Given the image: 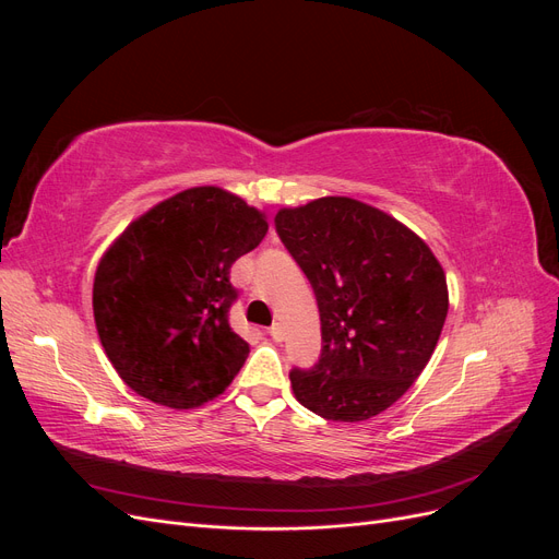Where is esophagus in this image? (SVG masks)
I'll list each match as a JSON object with an SVG mask.
<instances>
[{
	"mask_svg": "<svg viewBox=\"0 0 559 559\" xmlns=\"http://www.w3.org/2000/svg\"><path fill=\"white\" fill-rule=\"evenodd\" d=\"M267 333H270V337H273L275 343H282L284 341V329H282V324H273L267 329Z\"/></svg>",
	"mask_w": 559,
	"mask_h": 559,
	"instance_id": "esophagus-1",
	"label": "esophagus"
}]
</instances>
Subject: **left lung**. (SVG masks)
<instances>
[{"mask_svg":"<svg viewBox=\"0 0 559 559\" xmlns=\"http://www.w3.org/2000/svg\"><path fill=\"white\" fill-rule=\"evenodd\" d=\"M275 228L321 319L319 361L289 373L296 399L333 421L380 415L408 392L441 337V263L411 228L354 198L280 210Z\"/></svg>","mask_w":559,"mask_h":559,"instance_id":"1","label":"left lung"}]
</instances>
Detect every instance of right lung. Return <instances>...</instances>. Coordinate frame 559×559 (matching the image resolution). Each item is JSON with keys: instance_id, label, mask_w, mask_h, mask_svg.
<instances>
[{"instance_id": "obj_1", "label": "right lung", "mask_w": 559, "mask_h": 559, "mask_svg": "<svg viewBox=\"0 0 559 559\" xmlns=\"http://www.w3.org/2000/svg\"><path fill=\"white\" fill-rule=\"evenodd\" d=\"M265 216L216 186L158 202L118 235L97 265L93 314L121 380L165 408L224 394L249 345L228 324L230 265L259 247Z\"/></svg>"}]
</instances>
